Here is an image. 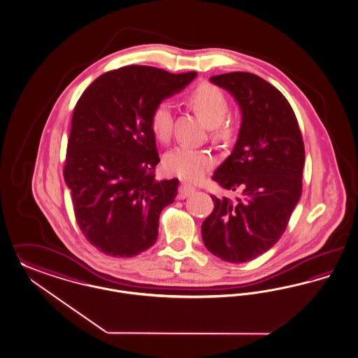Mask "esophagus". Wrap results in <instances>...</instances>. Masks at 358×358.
<instances>
[{
  "mask_svg": "<svg viewBox=\"0 0 358 358\" xmlns=\"http://www.w3.org/2000/svg\"><path fill=\"white\" fill-rule=\"evenodd\" d=\"M194 192H196V187H193V186L189 185L186 182H181L180 189H178V198L185 199L186 197L192 196Z\"/></svg>",
  "mask_w": 358,
  "mask_h": 358,
  "instance_id": "34e87169",
  "label": "esophagus"
}]
</instances>
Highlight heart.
Segmentation results:
<instances>
[{
  "label": "heart",
  "instance_id": "heart-1",
  "mask_svg": "<svg viewBox=\"0 0 358 358\" xmlns=\"http://www.w3.org/2000/svg\"><path fill=\"white\" fill-rule=\"evenodd\" d=\"M189 104L198 116L208 124L215 137L229 138L233 135V124L223 117L229 111V104L222 91L209 83H202L189 95ZM172 104L160 103L150 115V128L161 143H166L172 135ZM214 165V159L208 150L178 145L164 157L165 169L187 181L202 178Z\"/></svg>",
  "mask_w": 358,
  "mask_h": 358
}]
</instances>
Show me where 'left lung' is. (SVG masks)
Returning a JSON list of instances; mask_svg holds the SVG:
<instances>
[{
    "label": "left lung",
    "instance_id": "8db88e82",
    "mask_svg": "<svg viewBox=\"0 0 358 358\" xmlns=\"http://www.w3.org/2000/svg\"><path fill=\"white\" fill-rule=\"evenodd\" d=\"M235 99L242 122L230 156L213 174L234 198L211 196L214 210L202 223L206 248L230 263L255 259L282 236L301 196L304 144L283 94L250 73L210 78Z\"/></svg>",
    "mask_w": 358,
    "mask_h": 358
}]
</instances>
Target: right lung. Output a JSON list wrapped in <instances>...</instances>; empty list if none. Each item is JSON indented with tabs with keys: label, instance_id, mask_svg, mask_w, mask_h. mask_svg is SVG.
I'll list each match as a JSON object with an SVG mask.
<instances>
[{
	"label": "right lung",
	"instance_id": "obj_1",
	"mask_svg": "<svg viewBox=\"0 0 358 358\" xmlns=\"http://www.w3.org/2000/svg\"><path fill=\"white\" fill-rule=\"evenodd\" d=\"M196 76L127 66L100 75L78 100L63 176L76 222L99 251L131 258L157 241L178 180L155 178L160 156L150 115Z\"/></svg>",
	"mask_w": 358,
	"mask_h": 358
}]
</instances>
